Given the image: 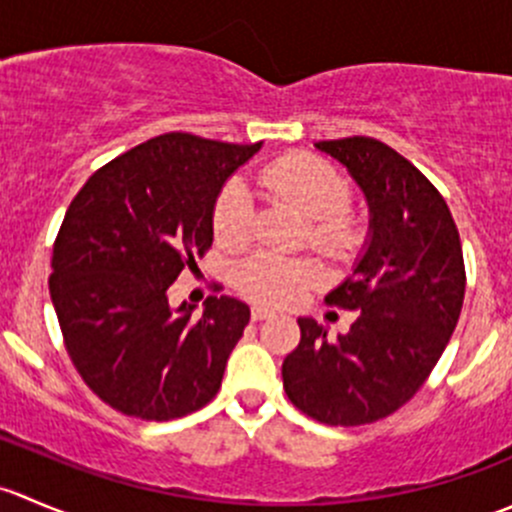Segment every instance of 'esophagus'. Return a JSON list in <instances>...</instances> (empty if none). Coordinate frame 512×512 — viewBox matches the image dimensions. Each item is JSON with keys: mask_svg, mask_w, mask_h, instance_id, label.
Wrapping results in <instances>:
<instances>
[{"mask_svg": "<svg viewBox=\"0 0 512 512\" xmlns=\"http://www.w3.org/2000/svg\"><path fill=\"white\" fill-rule=\"evenodd\" d=\"M252 322H260V319H267V317H272V309H267V307H260V304H255V307H252Z\"/></svg>", "mask_w": 512, "mask_h": 512, "instance_id": "1", "label": "esophagus"}]
</instances>
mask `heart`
<instances>
[{
	"mask_svg": "<svg viewBox=\"0 0 512 512\" xmlns=\"http://www.w3.org/2000/svg\"><path fill=\"white\" fill-rule=\"evenodd\" d=\"M260 185L292 205L307 223V242L327 257H344L359 240L347 205L352 193L344 175L322 158L289 153L260 170ZM213 230L227 247L245 245L252 230V195L242 180L220 190L213 210ZM317 270L304 257L255 252L232 272V282L245 297L270 307L292 304L312 287Z\"/></svg>",
	"mask_w": 512,
	"mask_h": 512,
	"instance_id": "b5f03b06",
	"label": "heart"
}]
</instances>
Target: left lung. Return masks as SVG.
I'll list each match as a JSON object with an SVG mask.
<instances>
[{
    "mask_svg": "<svg viewBox=\"0 0 512 512\" xmlns=\"http://www.w3.org/2000/svg\"><path fill=\"white\" fill-rule=\"evenodd\" d=\"M347 168L369 208V232L329 304L356 309L347 334L299 317L297 349L282 364L294 406L327 426L394 414L441 359L466 294L456 223L446 200L404 156L366 136L314 143Z\"/></svg>",
    "mask_w": 512,
    "mask_h": 512,
    "instance_id": "8db88e82",
    "label": "left lung"
}]
</instances>
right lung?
Returning a JSON list of instances; mask_svg holds the SVG:
<instances>
[{"label":"right lung","instance_id":"add662e5","mask_svg":"<svg viewBox=\"0 0 512 512\" xmlns=\"http://www.w3.org/2000/svg\"><path fill=\"white\" fill-rule=\"evenodd\" d=\"M262 143L165 133L96 170L66 210L49 292L66 352L98 399L126 416L170 421L220 389L250 307L208 297L170 307L168 289L213 245L220 190Z\"/></svg>","mask_w":512,"mask_h":512}]
</instances>
